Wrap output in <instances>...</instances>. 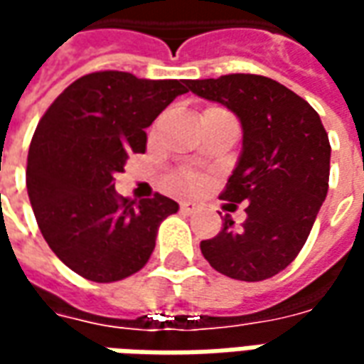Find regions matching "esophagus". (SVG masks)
Listing matches in <instances>:
<instances>
[{"label": "esophagus", "mask_w": 364, "mask_h": 364, "mask_svg": "<svg viewBox=\"0 0 364 364\" xmlns=\"http://www.w3.org/2000/svg\"><path fill=\"white\" fill-rule=\"evenodd\" d=\"M198 210L197 203H193V200H183L181 203V213L185 214H193Z\"/></svg>", "instance_id": "obj_1"}]
</instances>
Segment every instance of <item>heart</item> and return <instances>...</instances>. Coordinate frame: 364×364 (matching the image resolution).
Instances as JSON below:
<instances>
[{
    "mask_svg": "<svg viewBox=\"0 0 364 364\" xmlns=\"http://www.w3.org/2000/svg\"><path fill=\"white\" fill-rule=\"evenodd\" d=\"M183 183L187 185V187H191V189H198V187H203V177H198V175H187L185 179H183Z\"/></svg>",
    "mask_w": 364,
    "mask_h": 364,
    "instance_id": "heart-1",
    "label": "heart"
}]
</instances>
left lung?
<instances>
[{"instance_id": "1", "label": "left lung", "mask_w": 364, "mask_h": 364, "mask_svg": "<svg viewBox=\"0 0 364 364\" xmlns=\"http://www.w3.org/2000/svg\"><path fill=\"white\" fill-rule=\"evenodd\" d=\"M195 95L224 105L242 124L244 142L220 198L250 203L242 226L200 242L205 259L237 281H265L294 261L328 195V132L308 101L265 75L189 80Z\"/></svg>"}]
</instances>
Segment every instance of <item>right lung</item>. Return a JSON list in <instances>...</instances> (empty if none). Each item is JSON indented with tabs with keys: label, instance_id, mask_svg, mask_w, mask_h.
<instances>
[{
	"label": "right lung",
	"instance_id": "right-lung-1",
	"mask_svg": "<svg viewBox=\"0 0 364 364\" xmlns=\"http://www.w3.org/2000/svg\"><path fill=\"white\" fill-rule=\"evenodd\" d=\"M187 80H140L95 72L48 107L31 140L27 191L36 224L64 265L93 282L122 281L148 263L164 218L179 210L156 193L136 203L114 191L130 154L146 151V128Z\"/></svg>",
	"mask_w": 364,
	"mask_h": 364
}]
</instances>
